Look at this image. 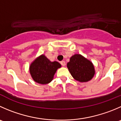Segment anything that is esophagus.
<instances>
[{
    "label": "esophagus",
    "mask_w": 121,
    "mask_h": 121,
    "mask_svg": "<svg viewBox=\"0 0 121 121\" xmlns=\"http://www.w3.org/2000/svg\"><path fill=\"white\" fill-rule=\"evenodd\" d=\"M60 63L63 66H65V62L64 61H61Z\"/></svg>",
    "instance_id": "34e87169"
}]
</instances>
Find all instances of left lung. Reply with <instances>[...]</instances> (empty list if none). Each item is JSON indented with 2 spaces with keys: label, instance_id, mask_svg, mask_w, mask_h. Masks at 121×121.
<instances>
[{
  "label": "left lung",
  "instance_id": "8db88e82",
  "mask_svg": "<svg viewBox=\"0 0 121 121\" xmlns=\"http://www.w3.org/2000/svg\"><path fill=\"white\" fill-rule=\"evenodd\" d=\"M67 67L73 77L80 82L90 81L95 74L93 63L80 54L71 56Z\"/></svg>",
  "mask_w": 121,
  "mask_h": 121
}]
</instances>
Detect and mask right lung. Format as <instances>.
Masks as SVG:
<instances>
[{
	"instance_id": "right-lung-1",
	"label": "right lung",
	"mask_w": 121,
	"mask_h": 121,
	"mask_svg": "<svg viewBox=\"0 0 121 121\" xmlns=\"http://www.w3.org/2000/svg\"><path fill=\"white\" fill-rule=\"evenodd\" d=\"M61 67L57 61H51L44 54L37 57L29 66L31 77L37 83L46 84L54 78L57 70Z\"/></svg>"
}]
</instances>
